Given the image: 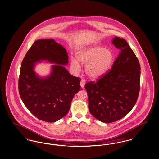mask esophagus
I'll use <instances>...</instances> for the list:
<instances>
[{
	"label": "esophagus",
	"instance_id": "obj_1",
	"mask_svg": "<svg viewBox=\"0 0 159 159\" xmlns=\"http://www.w3.org/2000/svg\"><path fill=\"white\" fill-rule=\"evenodd\" d=\"M86 84V82L84 79H81V81H80V86L82 88H84V85Z\"/></svg>",
	"mask_w": 159,
	"mask_h": 159
}]
</instances>
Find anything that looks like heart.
Listing matches in <instances>:
<instances>
[{"label": "heart", "mask_w": 159, "mask_h": 159, "mask_svg": "<svg viewBox=\"0 0 159 159\" xmlns=\"http://www.w3.org/2000/svg\"><path fill=\"white\" fill-rule=\"evenodd\" d=\"M76 59L71 58L70 67L72 70L78 73L81 66L85 65L84 71L91 79H97L103 76L110 69L114 59L113 51L99 46L87 47L77 52Z\"/></svg>", "instance_id": "heart-1"}]
</instances>
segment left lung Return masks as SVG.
Wrapping results in <instances>:
<instances>
[{"instance_id": "left-lung-1", "label": "left lung", "mask_w": 159, "mask_h": 159, "mask_svg": "<svg viewBox=\"0 0 159 159\" xmlns=\"http://www.w3.org/2000/svg\"><path fill=\"white\" fill-rule=\"evenodd\" d=\"M112 44L120 50L111 70L97 82L84 86L89 110L99 121L109 123L124 117L136 104L140 88V65L130 46L114 37Z\"/></svg>"}]
</instances>
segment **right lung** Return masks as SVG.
Segmentation results:
<instances>
[{"label": "right lung", "mask_w": 159, "mask_h": 159, "mask_svg": "<svg viewBox=\"0 0 159 159\" xmlns=\"http://www.w3.org/2000/svg\"><path fill=\"white\" fill-rule=\"evenodd\" d=\"M46 60L53 63L45 77L34 71ZM68 63L67 50L53 39L36 40L21 63L18 81L20 97L27 109L42 121H58L68 113L71 101L80 89V79L71 75L64 66Z\"/></svg>", "instance_id": "obj_1"}]
</instances>
